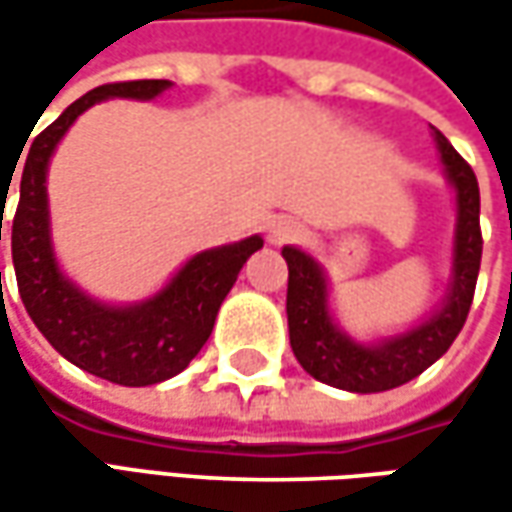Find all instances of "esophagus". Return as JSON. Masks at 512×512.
I'll use <instances>...</instances> for the list:
<instances>
[{"label":"esophagus","mask_w":512,"mask_h":512,"mask_svg":"<svg viewBox=\"0 0 512 512\" xmlns=\"http://www.w3.org/2000/svg\"><path fill=\"white\" fill-rule=\"evenodd\" d=\"M302 236V225L293 219H276L273 225L267 227V239L270 245H285V242H296Z\"/></svg>","instance_id":"1"}]
</instances>
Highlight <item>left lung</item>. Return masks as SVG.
I'll list each match as a JSON object with an SVG mask.
<instances>
[{"mask_svg":"<svg viewBox=\"0 0 512 512\" xmlns=\"http://www.w3.org/2000/svg\"><path fill=\"white\" fill-rule=\"evenodd\" d=\"M433 139L442 156L444 176L456 199L453 227V262L442 305L424 322L382 342L364 344L347 336L333 322L325 267L310 253L285 245L287 262V330L290 347L299 364L316 382L339 387L347 393H382L416 379L459 336L473 305V290L482 265V227H479V182L470 165L433 128Z\"/></svg>","mask_w":512,"mask_h":512,"instance_id":"left-lung-1","label":"left lung"}]
</instances>
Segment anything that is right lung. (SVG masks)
Instances as JSON below:
<instances>
[{"label":"right lung","instance_id":"add662e5","mask_svg":"<svg viewBox=\"0 0 512 512\" xmlns=\"http://www.w3.org/2000/svg\"><path fill=\"white\" fill-rule=\"evenodd\" d=\"M168 88V79L113 82L93 88L65 108L30 142L19 182V207L10 227L16 285L33 325L68 362L125 387L159 384L185 370L207 342L239 270L265 245L262 236H247L233 245L202 250L190 256L159 293L133 305L99 302L62 273L53 253L48 210V168L56 145L93 105L105 99L150 102Z\"/></svg>","mask_w":512,"mask_h":512}]
</instances>
